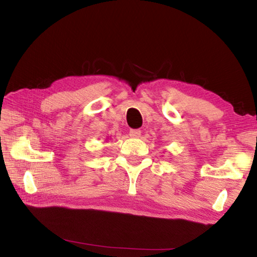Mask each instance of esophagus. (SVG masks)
Instances as JSON below:
<instances>
[{"label": "esophagus", "instance_id": "1", "mask_svg": "<svg viewBox=\"0 0 257 257\" xmlns=\"http://www.w3.org/2000/svg\"><path fill=\"white\" fill-rule=\"evenodd\" d=\"M129 136L132 138H139V137H141V130H139V129H132L129 132Z\"/></svg>", "mask_w": 257, "mask_h": 257}]
</instances>
